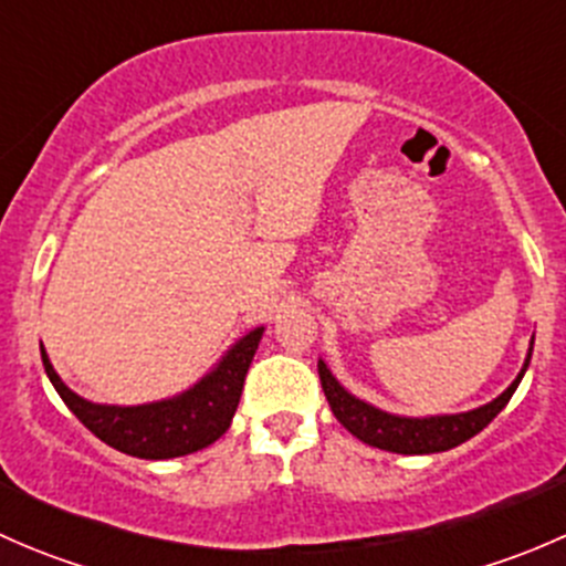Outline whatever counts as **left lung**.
<instances>
[{"mask_svg":"<svg viewBox=\"0 0 566 566\" xmlns=\"http://www.w3.org/2000/svg\"><path fill=\"white\" fill-rule=\"evenodd\" d=\"M531 350H534V339H531L528 356L523 361V369L517 373V378L512 380L510 389L493 399V402L482 405V408L465 410V413H441V416H399L389 413V410H380L375 405L364 402L356 394H350L339 380L331 375L328 364L319 358L317 373L319 384H323L325 399H328L331 410L339 419V424L347 432L358 438V441L369 443L375 449H384V452H397V454H436L447 452V449L460 447L468 438H473L476 432H482L501 410L506 408V402L512 399L517 386H521L523 375H526Z\"/></svg>","mask_w":566,"mask_h":566,"instance_id":"1","label":"left lung"}]
</instances>
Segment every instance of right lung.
I'll return each mask as SVG.
<instances>
[{
  "label": "right lung",
  "mask_w": 566,
  "mask_h": 566,
  "mask_svg": "<svg viewBox=\"0 0 566 566\" xmlns=\"http://www.w3.org/2000/svg\"><path fill=\"white\" fill-rule=\"evenodd\" d=\"M262 331L265 325H256L249 334H243L191 389L145 405L90 402L62 384L43 345H40V356H43L45 375L62 402L95 438L130 458L169 460L199 452L230 430Z\"/></svg>",
  "instance_id": "right-lung-1"
}]
</instances>
